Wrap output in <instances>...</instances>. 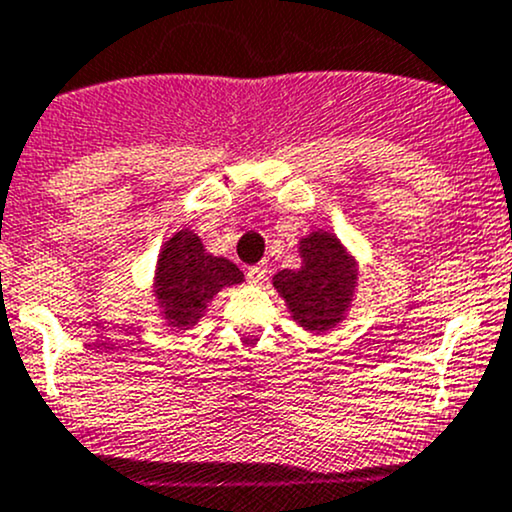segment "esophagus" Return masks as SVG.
<instances>
[{
    "label": "esophagus",
    "mask_w": 512,
    "mask_h": 512,
    "mask_svg": "<svg viewBox=\"0 0 512 512\" xmlns=\"http://www.w3.org/2000/svg\"><path fill=\"white\" fill-rule=\"evenodd\" d=\"M268 276V266L266 263H258V266H251L249 271H246V278H249V283L254 285H261L263 280Z\"/></svg>",
    "instance_id": "34e87169"
}]
</instances>
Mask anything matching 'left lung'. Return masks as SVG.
I'll return each mask as SVG.
<instances>
[{
    "label": "left lung",
    "instance_id": "1",
    "mask_svg": "<svg viewBox=\"0 0 512 512\" xmlns=\"http://www.w3.org/2000/svg\"><path fill=\"white\" fill-rule=\"evenodd\" d=\"M300 268L278 271L273 288L290 317L312 334L329 332L346 320L359 288V263L332 232L315 229L302 236Z\"/></svg>",
    "mask_w": 512,
    "mask_h": 512
}]
</instances>
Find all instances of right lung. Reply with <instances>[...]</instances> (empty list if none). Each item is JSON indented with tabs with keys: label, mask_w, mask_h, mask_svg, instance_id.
Here are the masks:
<instances>
[{
	"label": "right lung",
	"mask_w": 512,
	"mask_h": 512,
	"mask_svg": "<svg viewBox=\"0 0 512 512\" xmlns=\"http://www.w3.org/2000/svg\"><path fill=\"white\" fill-rule=\"evenodd\" d=\"M244 273L229 258L214 256L192 229L163 241L153 271V298L166 327L190 329L205 317L219 290L239 285Z\"/></svg>",
	"instance_id": "1"
}]
</instances>
